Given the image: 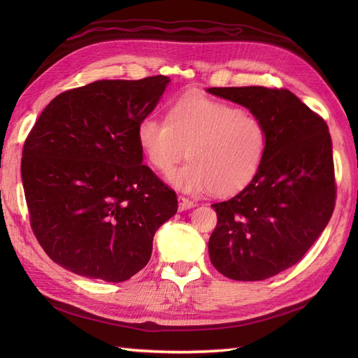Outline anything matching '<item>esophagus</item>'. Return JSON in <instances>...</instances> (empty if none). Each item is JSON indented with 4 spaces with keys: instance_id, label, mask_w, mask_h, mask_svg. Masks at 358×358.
Segmentation results:
<instances>
[{
    "instance_id": "obj_1",
    "label": "esophagus",
    "mask_w": 358,
    "mask_h": 358,
    "mask_svg": "<svg viewBox=\"0 0 358 358\" xmlns=\"http://www.w3.org/2000/svg\"><path fill=\"white\" fill-rule=\"evenodd\" d=\"M178 201H179V210H180V212H182V210H188V209H191V208H194V206H196V203L191 201V200L187 199V197H183V196H179V197H178Z\"/></svg>"
}]
</instances>
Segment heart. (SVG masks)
Here are the masks:
<instances>
[{"label": "heart", "mask_w": 358, "mask_h": 358, "mask_svg": "<svg viewBox=\"0 0 358 358\" xmlns=\"http://www.w3.org/2000/svg\"><path fill=\"white\" fill-rule=\"evenodd\" d=\"M137 142L159 173H169L188 155V165L169 175L185 192L210 189L233 196L262 170L268 128L262 117L204 95H187L170 107L167 119L149 115L137 127Z\"/></svg>", "instance_id": "heart-1"}]
</instances>
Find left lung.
<instances>
[{
  "instance_id": "left-lung-1",
  "label": "left lung",
  "mask_w": 358,
  "mask_h": 358,
  "mask_svg": "<svg viewBox=\"0 0 358 358\" xmlns=\"http://www.w3.org/2000/svg\"><path fill=\"white\" fill-rule=\"evenodd\" d=\"M262 117L268 150L255 179L212 204L218 215L210 262L234 280H263L299 263L326 229L336 203L331 137L324 119L284 88H209Z\"/></svg>"
}]
</instances>
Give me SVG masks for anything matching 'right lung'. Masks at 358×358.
I'll return each instance as SVG.
<instances>
[{"mask_svg": "<svg viewBox=\"0 0 358 358\" xmlns=\"http://www.w3.org/2000/svg\"><path fill=\"white\" fill-rule=\"evenodd\" d=\"M170 79L96 80L57 95L22 152L29 222L53 262L122 282L152 254L154 234L178 212L176 192L148 166L137 127Z\"/></svg>", "mask_w": 358, "mask_h": 358, "instance_id": "right-lung-1", "label": "right lung"}]
</instances>
